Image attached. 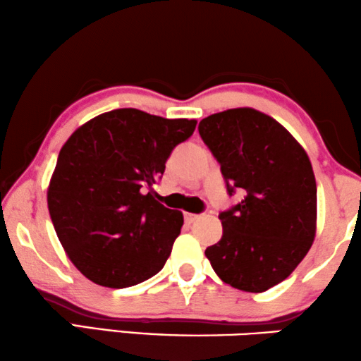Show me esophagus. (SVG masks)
Masks as SVG:
<instances>
[{"label":"esophagus","instance_id":"obj_1","mask_svg":"<svg viewBox=\"0 0 361 361\" xmlns=\"http://www.w3.org/2000/svg\"><path fill=\"white\" fill-rule=\"evenodd\" d=\"M184 218H185V223H193V221H197L198 218H200V215H197V213L185 212V213H184Z\"/></svg>","mask_w":361,"mask_h":361}]
</instances>
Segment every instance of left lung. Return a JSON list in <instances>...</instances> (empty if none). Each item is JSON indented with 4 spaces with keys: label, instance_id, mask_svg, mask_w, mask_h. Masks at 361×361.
I'll use <instances>...</instances> for the list:
<instances>
[{
    "label": "left lung",
    "instance_id": "obj_1",
    "mask_svg": "<svg viewBox=\"0 0 361 361\" xmlns=\"http://www.w3.org/2000/svg\"><path fill=\"white\" fill-rule=\"evenodd\" d=\"M198 133L226 180L244 198L219 213L223 236L205 255L224 283L262 293L290 276L316 236L311 161L288 130L250 107L203 118Z\"/></svg>",
    "mask_w": 361,
    "mask_h": 361
}]
</instances>
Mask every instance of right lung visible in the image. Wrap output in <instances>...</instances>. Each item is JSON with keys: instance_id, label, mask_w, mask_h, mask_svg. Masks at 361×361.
Listing matches in <instances>:
<instances>
[{"instance_id": "add662e5", "label": "right lung", "mask_w": 361, "mask_h": 361, "mask_svg": "<svg viewBox=\"0 0 361 361\" xmlns=\"http://www.w3.org/2000/svg\"><path fill=\"white\" fill-rule=\"evenodd\" d=\"M195 125L116 109L81 125L61 146L47 203L66 255L86 279L127 288L164 267L184 216L145 189Z\"/></svg>"}]
</instances>
